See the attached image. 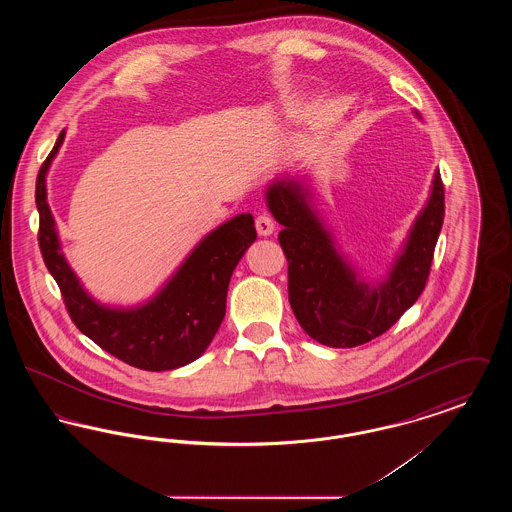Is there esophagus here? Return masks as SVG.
<instances>
[{
    "instance_id": "34e87169",
    "label": "esophagus",
    "mask_w": 512,
    "mask_h": 512,
    "mask_svg": "<svg viewBox=\"0 0 512 512\" xmlns=\"http://www.w3.org/2000/svg\"><path fill=\"white\" fill-rule=\"evenodd\" d=\"M255 228L259 232V236H270L274 232V228H276V222L272 220V217H268V215H259L257 220H255Z\"/></svg>"
}]
</instances>
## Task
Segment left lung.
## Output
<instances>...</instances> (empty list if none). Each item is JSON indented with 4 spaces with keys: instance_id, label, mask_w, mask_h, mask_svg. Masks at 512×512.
I'll return each mask as SVG.
<instances>
[{
    "instance_id": "8db88e82",
    "label": "left lung",
    "mask_w": 512,
    "mask_h": 512,
    "mask_svg": "<svg viewBox=\"0 0 512 512\" xmlns=\"http://www.w3.org/2000/svg\"><path fill=\"white\" fill-rule=\"evenodd\" d=\"M414 117L422 121L420 113ZM288 259V292L301 328L328 347H357L382 336L424 290L438 244L445 203L439 171L388 272L368 280L341 251L315 205L305 174H278L265 190Z\"/></svg>"
}]
</instances>
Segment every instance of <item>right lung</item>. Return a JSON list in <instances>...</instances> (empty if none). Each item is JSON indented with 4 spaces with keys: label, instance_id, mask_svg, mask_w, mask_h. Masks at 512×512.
<instances>
[{
    "label": "right lung",
    "instance_id": "1",
    "mask_svg": "<svg viewBox=\"0 0 512 512\" xmlns=\"http://www.w3.org/2000/svg\"><path fill=\"white\" fill-rule=\"evenodd\" d=\"M63 140L65 130L38 172L36 207L44 263L61 288L74 324L101 349L142 370L161 372L194 363L219 330L232 272L257 240L255 220L242 213L211 230L146 301L126 307L103 303L84 288L69 265L49 209L46 178Z\"/></svg>",
    "mask_w": 512,
    "mask_h": 512
}]
</instances>
